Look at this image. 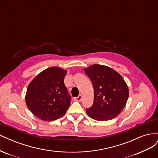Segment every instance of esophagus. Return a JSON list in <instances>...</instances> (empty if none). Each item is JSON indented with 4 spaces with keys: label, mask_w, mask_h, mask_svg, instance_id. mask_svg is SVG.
I'll return each instance as SVG.
<instances>
[{
    "label": "esophagus",
    "mask_w": 158,
    "mask_h": 158,
    "mask_svg": "<svg viewBox=\"0 0 158 158\" xmlns=\"http://www.w3.org/2000/svg\"><path fill=\"white\" fill-rule=\"evenodd\" d=\"M74 99L76 102H81V101H82V95H79L78 97L74 98Z\"/></svg>",
    "instance_id": "1"
}]
</instances>
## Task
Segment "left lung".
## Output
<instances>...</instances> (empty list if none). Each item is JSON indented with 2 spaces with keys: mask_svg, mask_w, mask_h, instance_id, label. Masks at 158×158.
<instances>
[{
  "mask_svg": "<svg viewBox=\"0 0 158 158\" xmlns=\"http://www.w3.org/2000/svg\"><path fill=\"white\" fill-rule=\"evenodd\" d=\"M84 70L92 81L94 89L93 106L86 109V113L99 121L117 117L125 107L129 94L122 76L109 66L97 64Z\"/></svg>",
  "mask_w": 158,
  "mask_h": 158,
  "instance_id": "8db88e82",
  "label": "left lung"
}]
</instances>
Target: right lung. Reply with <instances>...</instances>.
I'll return each instance as SVG.
<instances>
[{
  "label": "right lung",
  "mask_w": 158,
  "mask_h": 158,
  "mask_svg": "<svg viewBox=\"0 0 158 158\" xmlns=\"http://www.w3.org/2000/svg\"><path fill=\"white\" fill-rule=\"evenodd\" d=\"M66 73V70L52 66L42 71L28 85L26 106L41 120H56L69 109L70 96L64 84Z\"/></svg>",
  "instance_id": "1"
}]
</instances>
